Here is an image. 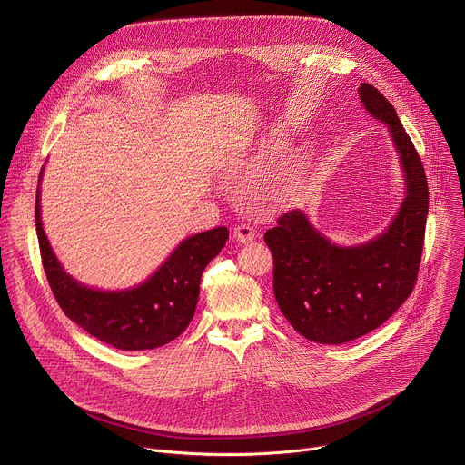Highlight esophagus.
<instances>
[{
	"label": "esophagus",
	"mask_w": 465,
	"mask_h": 465,
	"mask_svg": "<svg viewBox=\"0 0 465 465\" xmlns=\"http://www.w3.org/2000/svg\"><path fill=\"white\" fill-rule=\"evenodd\" d=\"M233 237L239 241V242H252L255 239V230L250 226V224H237L233 228Z\"/></svg>",
	"instance_id": "34e87169"
}]
</instances>
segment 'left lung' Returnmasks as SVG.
Wrapping results in <instances>:
<instances>
[{
	"label": "left lung",
	"mask_w": 465,
	"mask_h": 465,
	"mask_svg": "<svg viewBox=\"0 0 465 465\" xmlns=\"http://www.w3.org/2000/svg\"><path fill=\"white\" fill-rule=\"evenodd\" d=\"M364 108L386 123L400 153L407 196L377 239L337 246L300 210L264 232L274 257V296L298 333L318 344H344L384 323L411 296L423 253L429 185L421 158L391 103L371 84L359 88Z\"/></svg>",
	"instance_id": "obj_1"
}]
</instances>
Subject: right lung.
Wrapping results in <instances>:
<instances>
[{
  "mask_svg": "<svg viewBox=\"0 0 465 465\" xmlns=\"http://www.w3.org/2000/svg\"><path fill=\"white\" fill-rule=\"evenodd\" d=\"M38 203L40 194H36L35 219L49 287L64 314L86 333L117 350L142 351L169 344L189 325L203 272L226 244L228 228L219 226L185 239L142 285L103 292L77 283L62 271L44 233Z\"/></svg>",
  "mask_w": 465,
  "mask_h": 465,
  "instance_id": "obj_1",
  "label": "right lung"
}]
</instances>
